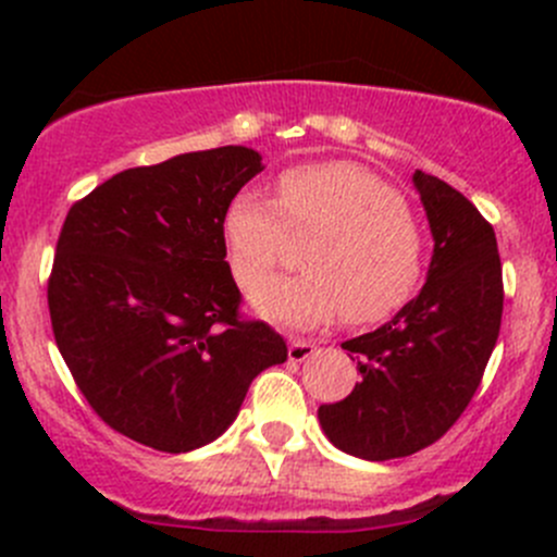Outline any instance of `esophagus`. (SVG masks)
<instances>
[{"label":"esophagus","mask_w":557,"mask_h":557,"mask_svg":"<svg viewBox=\"0 0 557 557\" xmlns=\"http://www.w3.org/2000/svg\"><path fill=\"white\" fill-rule=\"evenodd\" d=\"M314 350H318V347H314L312 342H307V339H294V342H290V345H288V361H290V363L307 361V358H310Z\"/></svg>","instance_id":"esophagus-1"}]
</instances>
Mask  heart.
I'll return each instance as SVG.
<instances>
[{
    "label": "heart",
    "instance_id": "b5f03b06",
    "mask_svg": "<svg viewBox=\"0 0 557 557\" xmlns=\"http://www.w3.org/2000/svg\"><path fill=\"white\" fill-rule=\"evenodd\" d=\"M290 238L313 239L307 275L257 283L282 260ZM232 274L252 290L258 314L314 329L342 312L372 325L407 305L423 280L425 239L401 196L358 164L296 166L280 177L277 201L239 194L223 215Z\"/></svg>",
    "mask_w": 557,
    "mask_h": 557
}]
</instances>
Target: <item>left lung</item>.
<instances>
[{"label": "left lung", "instance_id": "1", "mask_svg": "<svg viewBox=\"0 0 557 557\" xmlns=\"http://www.w3.org/2000/svg\"><path fill=\"white\" fill-rule=\"evenodd\" d=\"M412 183L434 234L429 277L396 318L342 342L361 383L318 409L331 445L363 460L404 458L442 440L480 387L502 329L493 226L445 180L418 170Z\"/></svg>", "mask_w": 557, "mask_h": 557}]
</instances>
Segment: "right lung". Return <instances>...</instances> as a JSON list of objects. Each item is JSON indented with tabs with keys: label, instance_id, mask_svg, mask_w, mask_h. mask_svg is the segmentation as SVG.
<instances>
[{
	"label": "right lung",
	"instance_id": "obj_1",
	"mask_svg": "<svg viewBox=\"0 0 557 557\" xmlns=\"http://www.w3.org/2000/svg\"><path fill=\"white\" fill-rule=\"evenodd\" d=\"M261 156L243 145L134 166L66 212L48 280L55 345L110 429L161 453L218 440L263 369L288 358L239 318L223 215Z\"/></svg>",
	"mask_w": 557,
	"mask_h": 557
}]
</instances>
